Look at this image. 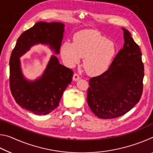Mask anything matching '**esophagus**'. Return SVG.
Here are the masks:
<instances>
[{
	"label": "esophagus",
	"instance_id": "1",
	"mask_svg": "<svg viewBox=\"0 0 153 153\" xmlns=\"http://www.w3.org/2000/svg\"><path fill=\"white\" fill-rule=\"evenodd\" d=\"M79 79V76L77 74H74L73 76V80L74 81H77Z\"/></svg>",
	"mask_w": 153,
	"mask_h": 153
}]
</instances>
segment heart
Segmentation results:
<instances>
[{
    "instance_id": "obj_1",
    "label": "heart",
    "mask_w": 153,
    "mask_h": 153,
    "mask_svg": "<svg viewBox=\"0 0 153 153\" xmlns=\"http://www.w3.org/2000/svg\"><path fill=\"white\" fill-rule=\"evenodd\" d=\"M116 53L112 40L95 30H83L74 36L73 43L64 42L61 56L64 63L74 67L84 59L83 66L90 76H99L107 70Z\"/></svg>"
}]
</instances>
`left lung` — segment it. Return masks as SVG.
Instances as JSON below:
<instances>
[{"label":"left lung","mask_w":153,"mask_h":153,"mask_svg":"<svg viewBox=\"0 0 153 153\" xmlns=\"http://www.w3.org/2000/svg\"><path fill=\"white\" fill-rule=\"evenodd\" d=\"M124 45L105 73L89 80L87 102L98 117L113 119L130 111L140 99L144 65L138 45L122 27Z\"/></svg>","instance_id":"1"}]
</instances>
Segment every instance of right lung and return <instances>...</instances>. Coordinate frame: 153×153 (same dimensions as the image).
I'll list each match as a JSON object with an SVG mask.
<instances>
[{
    "instance_id": "add662e5",
    "label": "right lung",
    "mask_w": 153,
    "mask_h": 153,
    "mask_svg": "<svg viewBox=\"0 0 153 153\" xmlns=\"http://www.w3.org/2000/svg\"><path fill=\"white\" fill-rule=\"evenodd\" d=\"M65 25L60 22L36 23L17 39L10 58V88L21 107L36 115H46L58 107L65 90L70 84L74 72L52 55L42 76L28 80L22 74L19 58L33 46L48 45L56 54L63 38Z\"/></svg>"
}]
</instances>
